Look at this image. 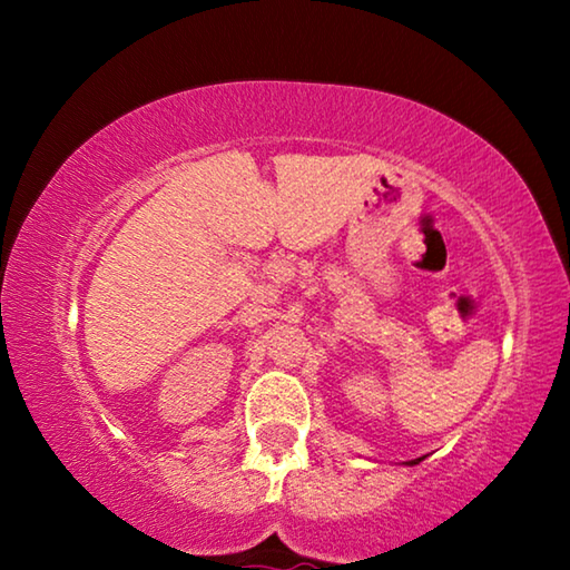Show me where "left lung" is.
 Instances as JSON below:
<instances>
[{
  "mask_svg": "<svg viewBox=\"0 0 570 570\" xmlns=\"http://www.w3.org/2000/svg\"><path fill=\"white\" fill-rule=\"evenodd\" d=\"M422 460H424V455H422V458H414V460H407V462H404V465H410V468H412V465H420Z\"/></svg>",
  "mask_w": 570,
  "mask_h": 570,
  "instance_id": "1",
  "label": "left lung"
}]
</instances>
